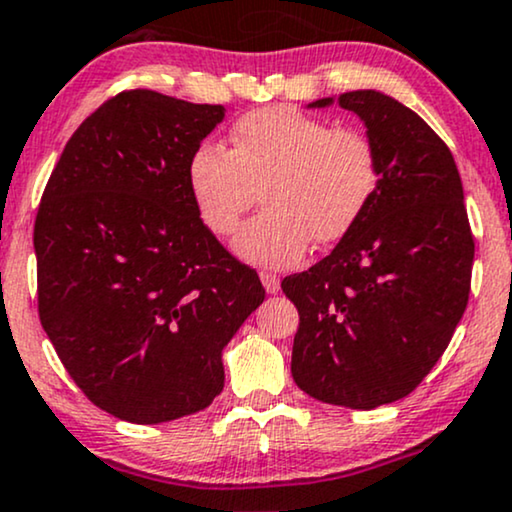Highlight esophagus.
I'll return each mask as SVG.
<instances>
[{
  "label": "esophagus",
  "instance_id": "1",
  "mask_svg": "<svg viewBox=\"0 0 512 512\" xmlns=\"http://www.w3.org/2000/svg\"><path fill=\"white\" fill-rule=\"evenodd\" d=\"M261 282H263V287H266L268 294H277V292H280V277H277V275L261 273Z\"/></svg>",
  "mask_w": 512,
  "mask_h": 512
}]
</instances>
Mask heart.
I'll list each match as a JSON object with an SVG mask.
<instances>
[{
	"mask_svg": "<svg viewBox=\"0 0 512 512\" xmlns=\"http://www.w3.org/2000/svg\"><path fill=\"white\" fill-rule=\"evenodd\" d=\"M232 149L201 142L187 159V187L201 223L227 237L258 199L268 208L235 239L244 261L285 268L308 242L332 244L361 220L380 187V154L356 128L270 106L239 118Z\"/></svg>",
	"mask_w": 512,
	"mask_h": 512,
	"instance_id": "1",
	"label": "heart"
}]
</instances>
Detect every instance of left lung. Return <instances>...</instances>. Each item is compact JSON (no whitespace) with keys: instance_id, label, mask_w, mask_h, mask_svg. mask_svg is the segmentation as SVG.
I'll use <instances>...</instances> for the list:
<instances>
[{"instance_id":"obj_1","label":"left lung","mask_w":512,"mask_h":512,"mask_svg":"<svg viewBox=\"0 0 512 512\" xmlns=\"http://www.w3.org/2000/svg\"><path fill=\"white\" fill-rule=\"evenodd\" d=\"M337 104L375 142L380 187L332 254L285 277L282 292L299 311V389L372 410L408 396L446 351L468 306L475 239L456 161L418 113L377 90Z\"/></svg>"}]
</instances>
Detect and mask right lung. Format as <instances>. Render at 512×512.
Segmentation results:
<instances>
[{
  "label": "right lung",
  "instance_id": "add662e5",
  "mask_svg": "<svg viewBox=\"0 0 512 512\" xmlns=\"http://www.w3.org/2000/svg\"><path fill=\"white\" fill-rule=\"evenodd\" d=\"M223 118L220 104L116 94L73 132L35 218L44 332L82 394L137 425L211 406L223 349L266 299L189 197V154Z\"/></svg>",
  "mask_w": 512,
  "mask_h": 512
}]
</instances>
